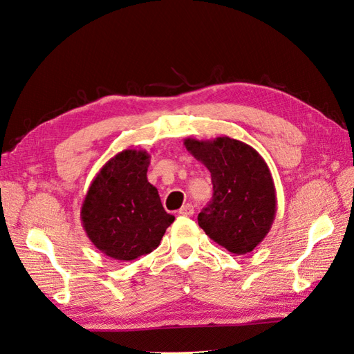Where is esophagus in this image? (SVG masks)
Masks as SVG:
<instances>
[{"instance_id":"1","label":"esophagus","mask_w":354,"mask_h":354,"mask_svg":"<svg viewBox=\"0 0 354 354\" xmlns=\"http://www.w3.org/2000/svg\"><path fill=\"white\" fill-rule=\"evenodd\" d=\"M178 214L182 215V216H192L194 215V206L192 204H185V206L178 210Z\"/></svg>"}]
</instances>
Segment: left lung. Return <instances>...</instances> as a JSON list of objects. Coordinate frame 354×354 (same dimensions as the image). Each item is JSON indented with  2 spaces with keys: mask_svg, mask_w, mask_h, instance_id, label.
<instances>
[{
  "mask_svg": "<svg viewBox=\"0 0 354 354\" xmlns=\"http://www.w3.org/2000/svg\"><path fill=\"white\" fill-rule=\"evenodd\" d=\"M183 145L210 171L214 185V197L198 214V225L230 253L253 251L271 230L277 210L276 186L263 157L229 136L186 138Z\"/></svg>",
  "mask_w": 354,
  "mask_h": 354,
  "instance_id": "1",
  "label": "left lung"
}]
</instances>
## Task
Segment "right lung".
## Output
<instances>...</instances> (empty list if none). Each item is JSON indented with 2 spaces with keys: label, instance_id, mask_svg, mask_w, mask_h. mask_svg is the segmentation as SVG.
<instances>
[{
  "label": "right lung",
  "instance_id": "obj_1",
  "mask_svg": "<svg viewBox=\"0 0 354 354\" xmlns=\"http://www.w3.org/2000/svg\"><path fill=\"white\" fill-rule=\"evenodd\" d=\"M151 156L124 150L93 177L82 204V224L91 242L115 261H135L159 247L174 223L165 212L156 187L148 182Z\"/></svg>",
  "mask_w": 354,
  "mask_h": 354
}]
</instances>
